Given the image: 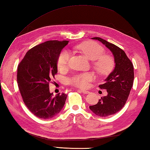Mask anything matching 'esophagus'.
Listing matches in <instances>:
<instances>
[{
    "label": "esophagus",
    "instance_id": "34e87169",
    "mask_svg": "<svg viewBox=\"0 0 150 150\" xmlns=\"http://www.w3.org/2000/svg\"><path fill=\"white\" fill-rule=\"evenodd\" d=\"M79 91L82 92V93H84V94H88V93H90V91H89L84 90H81V89H80V90H79Z\"/></svg>",
    "mask_w": 150,
    "mask_h": 150
}]
</instances>
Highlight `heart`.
<instances>
[{
    "mask_svg": "<svg viewBox=\"0 0 150 150\" xmlns=\"http://www.w3.org/2000/svg\"><path fill=\"white\" fill-rule=\"evenodd\" d=\"M76 48L81 51L88 59L95 60V66L102 73L108 72L111 68L113 61L109 56L103 55L104 48L99 44L93 41H87L82 42L76 46ZM70 58V53L68 50H63L59 54L57 59V66L59 68L63 69L68 65ZM94 75L92 73L87 72L80 73L73 76L69 79L71 84L79 87L86 88L88 86L89 82L94 79Z\"/></svg>",
    "mask_w": 150,
    "mask_h": 150,
    "instance_id": "heart-1",
    "label": "heart"
}]
</instances>
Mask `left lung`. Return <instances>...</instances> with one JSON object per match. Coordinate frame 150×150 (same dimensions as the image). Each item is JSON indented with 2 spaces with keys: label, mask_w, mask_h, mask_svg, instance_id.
Segmentation results:
<instances>
[{
  "label": "left lung",
  "mask_w": 150,
  "mask_h": 150,
  "mask_svg": "<svg viewBox=\"0 0 150 150\" xmlns=\"http://www.w3.org/2000/svg\"><path fill=\"white\" fill-rule=\"evenodd\" d=\"M103 43L112 53L115 68L99 88L107 90L106 96L101 97L97 104L90 109L99 117H108L119 111L125 105L133 86V66L126 54L120 47L100 37H93Z\"/></svg>",
  "instance_id": "obj_1"
}]
</instances>
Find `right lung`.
<instances>
[{"mask_svg":"<svg viewBox=\"0 0 150 150\" xmlns=\"http://www.w3.org/2000/svg\"><path fill=\"white\" fill-rule=\"evenodd\" d=\"M68 40H49L26 53L17 69V83L25 105L36 117L51 119L62 110L67 95L50 93L49 83L57 73V59Z\"/></svg>","mask_w":150,"mask_h":150,"instance_id":"obj_1","label":"right lung"}]
</instances>
